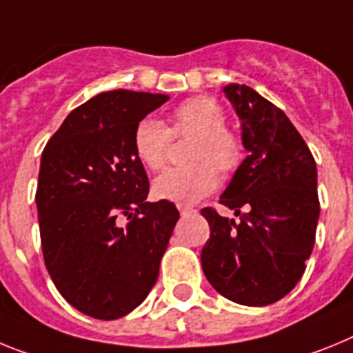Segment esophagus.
I'll return each mask as SVG.
<instances>
[{"label":"esophagus","instance_id":"obj_1","mask_svg":"<svg viewBox=\"0 0 353 353\" xmlns=\"http://www.w3.org/2000/svg\"><path fill=\"white\" fill-rule=\"evenodd\" d=\"M195 211H197V210H194V208H190V206H179V213L183 214V216L195 213Z\"/></svg>","mask_w":353,"mask_h":353}]
</instances>
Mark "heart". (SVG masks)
<instances>
[{"mask_svg":"<svg viewBox=\"0 0 353 353\" xmlns=\"http://www.w3.org/2000/svg\"><path fill=\"white\" fill-rule=\"evenodd\" d=\"M170 130L159 119L147 115L133 131V149L145 167L163 168L174 137H190L188 159L194 163L168 168L154 181V195L174 204H195L219 186L220 172L229 174L240 167L243 151L240 140L225 125L220 104L211 97H192L172 112Z\"/></svg>","mask_w":353,"mask_h":353,"instance_id":"b5f03b06","label":"heart"}]
</instances>
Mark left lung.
<instances>
[{
    "instance_id": "obj_1",
    "label": "left lung",
    "mask_w": 353,
    "mask_h": 353,
    "mask_svg": "<svg viewBox=\"0 0 353 353\" xmlns=\"http://www.w3.org/2000/svg\"><path fill=\"white\" fill-rule=\"evenodd\" d=\"M241 121L247 158L220 195L240 222L204 208L210 240L201 254L211 286L236 304H274L300 281L314 247L316 163L286 113L247 85L223 87Z\"/></svg>"
}]
</instances>
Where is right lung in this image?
<instances>
[{
  "label": "right lung",
  "mask_w": 353,
  "mask_h": 353,
  "mask_svg": "<svg viewBox=\"0 0 353 353\" xmlns=\"http://www.w3.org/2000/svg\"><path fill=\"white\" fill-rule=\"evenodd\" d=\"M165 94L112 90L67 115L42 151L37 213L44 263L60 295L97 320H117L154 286L179 211L147 202L134 125ZM130 222L118 223V216Z\"/></svg>",
  "instance_id": "obj_1"
}]
</instances>
